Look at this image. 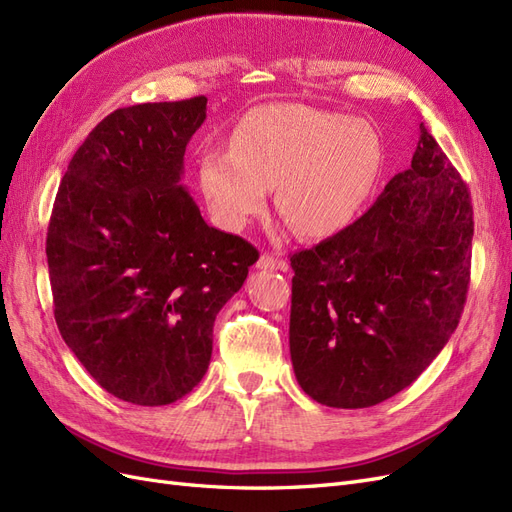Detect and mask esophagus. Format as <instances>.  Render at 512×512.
<instances>
[{"label": "esophagus", "mask_w": 512, "mask_h": 512, "mask_svg": "<svg viewBox=\"0 0 512 512\" xmlns=\"http://www.w3.org/2000/svg\"><path fill=\"white\" fill-rule=\"evenodd\" d=\"M256 269L260 271H288V262L277 258V256H271V254H262L256 262Z\"/></svg>", "instance_id": "1"}]
</instances>
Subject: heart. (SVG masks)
<instances>
[{
  "instance_id": "obj_1",
  "label": "heart",
  "mask_w": 512,
  "mask_h": 512,
  "mask_svg": "<svg viewBox=\"0 0 512 512\" xmlns=\"http://www.w3.org/2000/svg\"><path fill=\"white\" fill-rule=\"evenodd\" d=\"M230 149L198 160V185L224 228L239 230L267 207L301 239H327L359 211L380 162V143L363 119L303 104H267L239 119Z\"/></svg>"
}]
</instances>
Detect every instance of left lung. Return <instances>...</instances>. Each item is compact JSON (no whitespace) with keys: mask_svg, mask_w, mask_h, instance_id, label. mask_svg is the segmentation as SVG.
<instances>
[{"mask_svg":"<svg viewBox=\"0 0 512 512\" xmlns=\"http://www.w3.org/2000/svg\"><path fill=\"white\" fill-rule=\"evenodd\" d=\"M466 183L421 123L412 164L354 224L290 256V359L322 406L410 386L455 333L472 258Z\"/></svg>","mask_w":512,"mask_h":512,"instance_id":"1","label":"left lung"}]
</instances>
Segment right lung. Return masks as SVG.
Segmentation results:
<instances>
[{"instance_id": "obj_1", "label": "right lung", "mask_w": 512, "mask_h": 512, "mask_svg": "<svg viewBox=\"0 0 512 512\" xmlns=\"http://www.w3.org/2000/svg\"><path fill=\"white\" fill-rule=\"evenodd\" d=\"M207 98L117 108L76 149L46 232L61 337L104 391L166 406L203 380L213 322L258 260L181 183Z\"/></svg>"}]
</instances>
